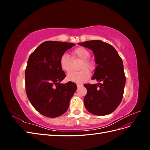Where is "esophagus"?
Wrapping results in <instances>:
<instances>
[{
    "label": "esophagus",
    "mask_w": 150,
    "mask_h": 150,
    "mask_svg": "<svg viewBox=\"0 0 150 150\" xmlns=\"http://www.w3.org/2000/svg\"><path fill=\"white\" fill-rule=\"evenodd\" d=\"M83 84H77V87L78 88H80V87H82Z\"/></svg>",
    "instance_id": "34e87169"
}]
</instances>
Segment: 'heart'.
<instances>
[{
	"mask_svg": "<svg viewBox=\"0 0 150 150\" xmlns=\"http://www.w3.org/2000/svg\"><path fill=\"white\" fill-rule=\"evenodd\" d=\"M74 56L82 59L79 71H71L67 75V79L76 83H83L88 80L91 76L90 72L88 70H92L94 64L92 61L88 59L90 56V52L88 50L84 47H79L75 49L72 52ZM59 65L61 69L66 72L71 69V61L69 56L67 54H63L59 59Z\"/></svg>",
	"mask_w": 150,
	"mask_h": 150,
	"instance_id": "obj_1",
	"label": "heart"
}]
</instances>
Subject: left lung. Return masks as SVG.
I'll use <instances>...</instances> for the list:
<instances>
[{
    "label": "left lung",
    "mask_w": 150,
    "mask_h": 150,
    "mask_svg": "<svg viewBox=\"0 0 150 150\" xmlns=\"http://www.w3.org/2000/svg\"><path fill=\"white\" fill-rule=\"evenodd\" d=\"M79 44L93 51L96 67L92 79L99 81L98 84H84L88 91L84 98L85 108L95 115L111 114L123 96L126 77L121 58L111 45L102 40Z\"/></svg>",
    "instance_id": "left-lung-1"
}]
</instances>
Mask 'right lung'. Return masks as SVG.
<instances>
[{"label": "right lung", "mask_w": 150, "mask_h": 150, "mask_svg": "<svg viewBox=\"0 0 150 150\" xmlns=\"http://www.w3.org/2000/svg\"><path fill=\"white\" fill-rule=\"evenodd\" d=\"M74 45L46 41L29 57L25 71L26 94L32 105L45 116L56 117L64 114L76 91L74 83H61L66 74L59 65L61 56Z\"/></svg>", "instance_id": "add662e5"}]
</instances>
